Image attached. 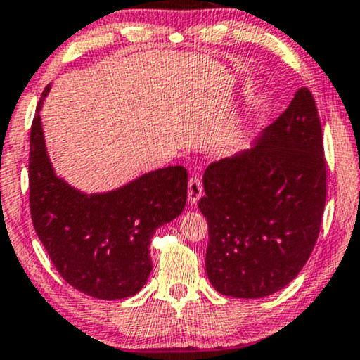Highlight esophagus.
I'll use <instances>...</instances> for the list:
<instances>
[{
	"label": "esophagus",
	"mask_w": 360,
	"mask_h": 360,
	"mask_svg": "<svg viewBox=\"0 0 360 360\" xmlns=\"http://www.w3.org/2000/svg\"><path fill=\"white\" fill-rule=\"evenodd\" d=\"M202 193H203V188H202L200 179H198L197 175L190 176V180H188V202H190V205H195V203L200 200Z\"/></svg>",
	"instance_id": "1"
}]
</instances>
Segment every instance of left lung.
Segmentation results:
<instances>
[{
	"mask_svg": "<svg viewBox=\"0 0 360 360\" xmlns=\"http://www.w3.org/2000/svg\"><path fill=\"white\" fill-rule=\"evenodd\" d=\"M203 190L198 208L208 221L205 269L215 290L262 299L294 281L317 242L327 195L312 93L297 90L252 148L212 163Z\"/></svg>",
	"mask_w": 360,
	"mask_h": 360,
	"instance_id": "8db88e82",
	"label": "left lung"
}]
</instances>
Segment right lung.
<instances>
[{"label":"right lung","mask_w":360,"mask_h":360,"mask_svg":"<svg viewBox=\"0 0 360 360\" xmlns=\"http://www.w3.org/2000/svg\"><path fill=\"white\" fill-rule=\"evenodd\" d=\"M44 88L30 135V208L33 227L58 274L101 300L131 297L152 272L155 230L176 219L187 202V170L165 167L117 190L85 193L58 176L44 143Z\"/></svg>","instance_id":"obj_1"}]
</instances>
